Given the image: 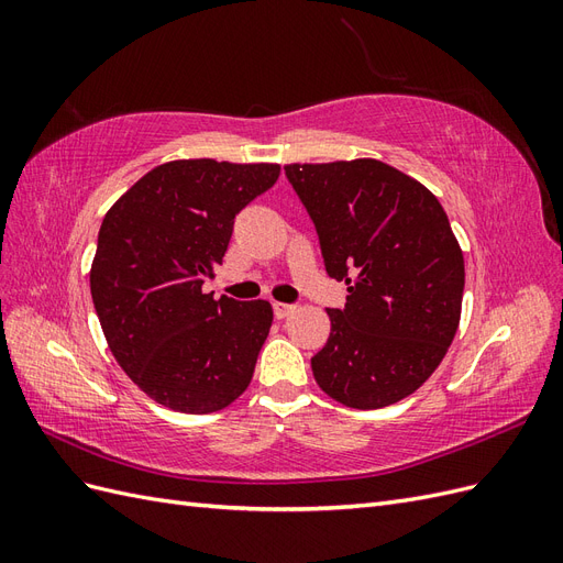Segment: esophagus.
Here are the masks:
<instances>
[{
  "mask_svg": "<svg viewBox=\"0 0 563 563\" xmlns=\"http://www.w3.org/2000/svg\"><path fill=\"white\" fill-rule=\"evenodd\" d=\"M272 312H275L277 319H284V317H288V314L294 312V305H288V302H272Z\"/></svg>",
  "mask_w": 563,
  "mask_h": 563,
  "instance_id": "esophagus-1",
  "label": "esophagus"
}]
</instances>
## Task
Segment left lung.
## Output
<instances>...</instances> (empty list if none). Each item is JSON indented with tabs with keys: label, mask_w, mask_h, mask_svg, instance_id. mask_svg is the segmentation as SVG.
<instances>
[{
	"label": "left lung",
	"mask_w": 563,
	"mask_h": 563,
	"mask_svg": "<svg viewBox=\"0 0 563 563\" xmlns=\"http://www.w3.org/2000/svg\"><path fill=\"white\" fill-rule=\"evenodd\" d=\"M312 218L323 267L347 284L314 356L317 385L362 408L397 404L428 380L460 321L465 263L446 211L378 159L284 166Z\"/></svg>",
	"instance_id": "8db88e82"
}]
</instances>
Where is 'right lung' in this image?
Masks as SVG:
<instances>
[{"instance_id": "obj_1", "label": "right lung", "mask_w": 563, "mask_h": 563, "mask_svg": "<svg viewBox=\"0 0 563 563\" xmlns=\"http://www.w3.org/2000/svg\"><path fill=\"white\" fill-rule=\"evenodd\" d=\"M279 178L277 164L178 159L152 168L106 213L91 298L114 360L150 399L213 413L249 387L272 327L267 300L203 294L234 216Z\"/></svg>"}]
</instances>
